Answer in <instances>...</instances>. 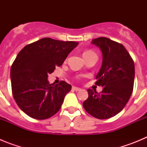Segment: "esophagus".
Returning a JSON list of instances; mask_svg holds the SVG:
<instances>
[{
	"label": "esophagus",
	"mask_w": 147,
	"mask_h": 147,
	"mask_svg": "<svg viewBox=\"0 0 147 147\" xmlns=\"http://www.w3.org/2000/svg\"><path fill=\"white\" fill-rule=\"evenodd\" d=\"M72 90H75V91H80V90H81V88H77V87L73 86L72 87Z\"/></svg>",
	"instance_id": "34e87169"
}]
</instances>
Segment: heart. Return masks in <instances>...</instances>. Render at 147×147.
Segmentation results:
<instances>
[{"mask_svg": "<svg viewBox=\"0 0 147 147\" xmlns=\"http://www.w3.org/2000/svg\"><path fill=\"white\" fill-rule=\"evenodd\" d=\"M91 53H94V52H93V51H85V52H84L83 55H85V54H91Z\"/></svg>", "mask_w": 147, "mask_h": 147, "instance_id": "heart-1", "label": "heart"}]
</instances>
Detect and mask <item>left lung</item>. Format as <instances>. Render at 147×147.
Wrapping results in <instances>:
<instances>
[{
	"instance_id": "1",
	"label": "left lung",
	"mask_w": 147,
	"mask_h": 147,
	"mask_svg": "<svg viewBox=\"0 0 147 147\" xmlns=\"http://www.w3.org/2000/svg\"><path fill=\"white\" fill-rule=\"evenodd\" d=\"M92 43L101 49L102 65L96 85L103 87L99 93L88 89V98L83 102L87 112L98 119H107L120 113L129 101L133 90L135 65L122 44L107 37H98Z\"/></svg>"
}]
</instances>
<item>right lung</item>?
Instances as JSON below:
<instances>
[{
    "label": "right lung",
    "instance_id": "add662e5",
    "mask_svg": "<svg viewBox=\"0 0 147 147\" xmlns=\"http://www.w3.org/2000/svg\"><path fill=\"white\" fill-rule=\"evenodd\" d=\"M78 44L45 37L28 44L18 53L11 67V90L18 107L28 116L43 120L61 108L71 85L65 81L50 84L48 75L62 65Z\"/></svg>",
    "mask_w": 147,
    "mask_h": 147
}]
</instances>
